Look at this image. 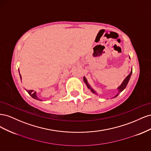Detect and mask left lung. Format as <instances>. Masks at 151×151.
Returning <instances> with one entry per match:
<instances>
[{
  "instance_id": "left-lung-1",
  "label": "left lung",
  "mask_w": 151,
  "mask_h": 151,
  "mask_svg": "<svg viewBox=\"0 0 151 151\" xmlns=\"http://www.w3.org/2000/svg\"><path fill=\"white\" fill-rule=\"evenodd\" d=\"M132 70H131V72H130V74L127 76V77L126 78L124 79V81H123V83H122V84H121V85H120V86L118 88V94H116V95L114 97V98H116V97L117 96L122 92V91H123V90L125 89V88H126V86H127V85L128 83H129V79H130V78L131 75H132ZM84 83H86V84L87 87H88V88L89 89H91V92L96 94V91H94L92 88H91V87L90 86V85L88 84V81H87L86 79L85 78V77H84Z\"/></svg>"
}]
</instances>
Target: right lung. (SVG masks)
I'll list each match as a JSON object with an SVG mask.
<instances>
[{
  "label": "right lung",
  "instance_id": "1",
  "mask_svg": "<svg viewBox=\"0 0 151 151\" xmlns=\"http://www.w3.org/2000/svg\"><path fill=\"white\" fill-rule=\"evenodd\" d=\"M19 75H20V77H21V74H19ZM26 91L27 92H28V93H29V94L33 98H34V99H37V100H40V101H42V100L41 99H38V98L36 96V92L35 91V92H33V90H26Z\"/></svg>",
  "mask_w": 151,
  "mask_h": 151
}]
</instances>
